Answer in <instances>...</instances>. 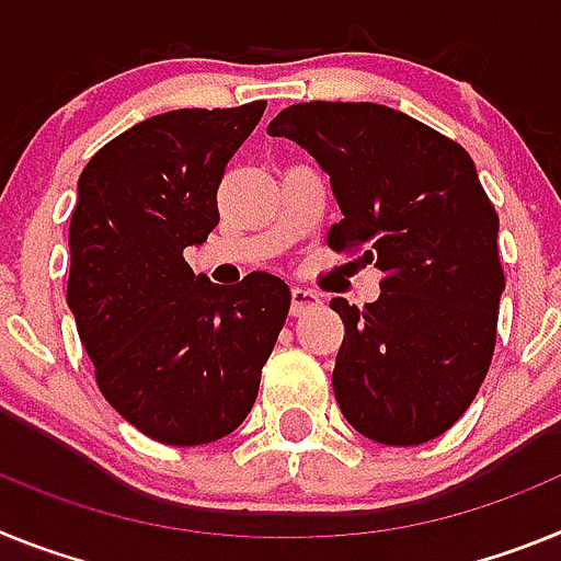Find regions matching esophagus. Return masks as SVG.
<instances>
[{"label":"esophagus","mask_w":561,"mask_h":561,"mask_svg":"<svg viewBox=\"0 0 561 561\" xmlns=\"http://www.w3.org/2000/svg\"><path fill=\"white\" fill-rule=\"evenodd\" d=\"M319 301V294H313L308 287H294V290H290V316H301L305 310L316 308Z\"/></svg>","instance_id":"esophagus-1"}]
</instances>
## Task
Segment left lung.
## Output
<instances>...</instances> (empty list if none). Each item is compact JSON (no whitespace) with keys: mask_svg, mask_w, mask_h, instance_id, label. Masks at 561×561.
I'll return each mask as SVG.
<instances>
[{"mask_svg":"<svg viewBox=\"0 0 561 561\" xmlns=\"http://www.w3.org/2000/svg\"><path fill=\"white\" fill-rule=\"evenodd\" d=\"M267 135L330 174L341 220L328 245L383 274L367 308L330 301L347 330L333 369L341 412L383 446L435 440L485 381L505 287L500 220L469 152L403 112L344 101L287 106Z\"/></svg>","mask_w":561,"mask_h":561,"instance_id":"obj_1","label":"left lung"}]
</instances>
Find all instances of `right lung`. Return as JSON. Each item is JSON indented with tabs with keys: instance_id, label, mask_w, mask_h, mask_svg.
I'll return each instance as SVG.
<instances>
[{
	"instance_id": "add662e5",
	"label": "right lung",
	"mask_w": 561,
	"mask_h": 561,
	"mask_svg": "<svg viewBox=\"0 0 561 561\" xmlns=\"http://www.w3.org/2000/svg\"><path fill=\"white\" fill-rule=\"evenodd\" d=\"M262 112H163L101 146L78 180L67 305L101 396L165 446L245 421L290 310L279 276L214 285L183 256L220 222L217 188Z\"/></svg>"
}]
</instances>
